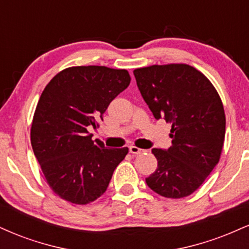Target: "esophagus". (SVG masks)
Segmentation results:
<instances>
[{
  "mask_svg": "<svg viewBox=\"0 0 249 249\" xmlns=\"http://www.w3.org/2000/svg\"><path fill=\"white\" fill-rule=\"evenodd\" d=\"M128 150H130V153H132V154L144 153V150H142V148H139L137 146H130V147H128Z\"/></svg>",
  "mask_w": 249,
  "mask_h": 249,
  "instance_id": "1",
  "label": "esophagus"
}]
</instances>
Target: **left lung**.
Returning <instances> with one entry per match:
<instances>
[{"mask_svg": "<svg viewBox=\"0 0 249 249\" xmlns=\"http://www.w3.org/2000/svg\"><path fill=\"white\" fill-rule=\"evenodd\" d=\"M133 75L154 118L172 124V146L152 150L158 167L146 178L147 186L165 198H185L219 162L226 117L218 91L187 64L151 65Z\"/></svg>", "mask_w": 249, "mask_h": 249, "instance_id": "8db88e82", "label": "left lung"}]
</instances>
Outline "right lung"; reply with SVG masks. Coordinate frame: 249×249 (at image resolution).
Wrapping results in <instances>:
<instances>
[{
    "label": "right lung",
    "instance_id": "obj_1",
    "mask_svg": "<svg viewBox=\"0 0 249 249\" xmlns=\"http://www.w3.org/2000/svg\"><path fill=\"white\" fill-rule=\"evenodd\" d=\"M130 82L125 69L71 67L43 90L31 124V146L48 185L62 199L87 205L107 191L128 148L105 147L92 141L89 128L98 127L108 104Z\"/></svg>",
    "mask_w": 249,
    "mask_h": 249
}]
</instances>
